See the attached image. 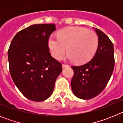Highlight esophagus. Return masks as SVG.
Wrapping results in <instances>:
<instances>
[{"instance_id": "1", "label": "esophagus", "mask_w": 123, "mask_h": 123, "mask_svg": "<svg viewBox=\"0 0 123 123\" xmlns=\"http://www.w3.org/2000/svg\"><path fill=\"white\" fill-rule=\"evenodd\" d=\"M67 67H69V65H66V64H63L62 65L63 69H64V68H67Z\"/></svg>"}]
</instances>
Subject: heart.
<instances>
[{"label":"heart","instance_id":"heart-1","mask_svg":"<svg viewBox=\"0 0 123 123\" xmlns=\"http://www.w3.org/2000/svg\"><path fill=\"white\" fill-rule=\"evenodd\" d=\"M48 45L55 59L62 58L67 48L69 60L83 64L89 62L96 53L98 38L93 31L82 27H69L60 31L58 38L50 36Z\"/></svg>","mask_w":123,"mask_h":123}]
</instances>
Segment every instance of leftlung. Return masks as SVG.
Returning a JSON list of instances; mask_svg holds the SVG:
<instances>
[{
  "instance_id": "1",
  "label": "left lung",
  "mask_w": 123,
  "mask_h": 123,
  "mask_svg": "<svg viewBox=\"0 0 123 123\" xmlns=\"http://www.w3.org/2000/svg\"><path fill=\"white\" fill-rule=\"evenodd\" d=\"M94 29L98 37L95 55L86 63L71 67L74 71L71 89L75 96L83 100L91 99L100 94L107 85L115 66L113 43L102 31Z\"/></svg>"
}]
</instances>
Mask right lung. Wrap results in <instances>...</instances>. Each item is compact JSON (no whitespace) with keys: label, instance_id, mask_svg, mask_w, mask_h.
<instances>
[{"label":"right lung","instance_id":"add662e5","mask_svg":"<svg viewBox=\"0 0 123 123\" xmlns=\"http://www.w3.org/2000/svg\"><path fill=\"white\" fill-rule=\"evenodd\" d=\"M54 24L32 25L15 36L8 51L14 83L28 99L42 102L52 95L62 71V63L51 56L48 41Z\"/></svg>","mask_w":123,"mask_h":123}]
</instances>
